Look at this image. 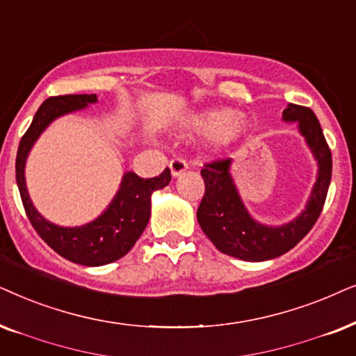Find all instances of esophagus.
<instances>
[{
    "label": "esophagus",
    "instance_id": "obj_1",
    "mask_svg": "<svg viewBox=\"0 0 356 356\" xmlns=\"http://www.w3.org/2000/svg\"><path fill=\"white\" fill-rule=\"evenodd\" d=\"M169 168H170V174H172V177H179V175L186 172L188 169V164L182 158H174L169 163Z\"/></svg>",
    "mask_w": 356,
    "mask_h": 356
}]
</instances>
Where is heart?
I'll return each instance as SVG.
<instances>
[{
  "label": "heart",
  "mask_w": 356,
  "mask_h": 356,
  "mask_svg": "<svg viewBox=\"0 0 356 356\" xmlns=\"http://www.w3.org/2000/svg\"><path fill=\"white\" fill-rule=\"evenodd\" d=\"M184 127L192 134L207 135L211 148L226 149L245 135L248 118L226 107H203L188 112Z\"/></svg>",
  "instance_id": "obj_1"
}]
</instances>
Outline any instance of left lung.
<instances>
[{
    "label": "left lung",
    "mask_w": 356,
    "mask_h": 356,
    "mask_svg": "<svg viewBox=\"0 0 356 356\" xmlns=\"http://www.w3.org/2000/svg\"><path fill=\"white\" fill-rule=\"evenodd\" d=\"M282 118L283 122L296 123L317 163L316 182L305 210L291 221L272 226L250 215L231 175V159L205 164L202 169L205 195L197 210L198 225L218 250L245 262L280 257L295 248L319 218L330 186L332 154L314 112L307 107L288 104Z\"/></svg>",
    "instance_id": "obj_1"
}]
</instances>
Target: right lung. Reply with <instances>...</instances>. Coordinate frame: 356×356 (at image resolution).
I'll return each mask as SVG.
<instances>
[{
  "label": "right lung",
  "mask_w": 356,
  "mask_h": 356,
  "mask_svg": "<svg viewBox=\"0 0 356 356\" xmlns=\"http://www.w3.org/2000/svg\"><path fill=\"white\" fill-rule=\"evenodd\" d=\"M97 104L96 94H68L49 97L32 118L31 127L21 138L16 156V182L24 210L37 234L61 257L70 262L101 267L115 262L134 248L145 231L151 215L153 192L169 186L170 170L153 179H141L131 170L123 174L120 187L97 218L81 226H58L45 220L32 203L26 186V163L39 136L56 118L83 111Z\"/></svg>",
  "instance_id": "1"
}]
</instances>
